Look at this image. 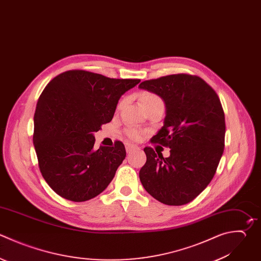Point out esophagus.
<instances>
[{
    "label": "esophagus",
    "mask_w": 261,
    "mask_h": 261,
    "mask_svg": "<svg viewBox=\"0 0 261 261\" xmlns=\"http://www.w3.org/2000/svg\"><path fill=\"white\" fill-rule=\"evenodd\" d=\"M136 149H138V146H136L134 144H129V143L125 144V150H126L127 153H130V152H133Z\"/></svg>",
    "instance_id": "1"
}]
</instances>
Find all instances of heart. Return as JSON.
<instances>
[{
  "mask_svg": "<svg viewBox=\"0 0 261 261\" xmlns=\"http://www.w3.org/2000/svg\"><path fill=\"white\" fill-rule=\"evenodd\" d=\"M141 101H142V104H143V107L146 108L147 106H150L152 104H155V103H158V102H162L160 97L157 96L156 94L154 93H150V92H145L142 94V97H141ZM123 104V101H121L119 104H118V108H120ZM124 135L129 138L130 140H134V141H139L142 139L144 133L142 130H140L139 128L137 127H134V126H128L124 129Z\"/></svg>",
  "mask_w": 261,
  "mask_h": 261,
  "instance_id": "1",
  "label": "heart"
}]
</instances>
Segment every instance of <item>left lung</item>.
I'll return each instance as SVG.
<instances>
[{"label":"left lung","instance_id":"1","mask_svg":"<svg viewBox=\"0 0 261 261\" xmlns=\"http://www.w3.org/2000/svg\"><path fill=\"white\" fill-rule=\"evenodd\" d=\"M166 105L164 125L151 139L170 149L164 158L151 147L140 170L146 191L159 202L193 201L213 178L224 149V112L216 92L197 75L178 73L141 83Z\"/></svg>","mask_w":261,"mask_h":261}]
</instances>
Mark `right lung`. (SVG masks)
Wrapping results in <instances>:
<instances>
[{
    "mask_svg": "<svg viewBox=\"0 0 261 261\" xmlns=\"http://www.w3.org/2000/svg\"><path fill=\"white\" fill-rule=\"evenodd\" d=\"M140 82L74 69L44 89L34 116V145L41 173L56 194L84 202L108 187L125 158L124 145L115 141L95 150L93 134L112 120L121 95Z\"/></svg>",
    "mask_w": 261,
    "mask_h": 261,
    "instance_id": "1",
    "label": "right lung"
}]
</instances>
